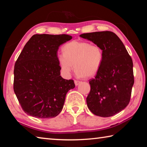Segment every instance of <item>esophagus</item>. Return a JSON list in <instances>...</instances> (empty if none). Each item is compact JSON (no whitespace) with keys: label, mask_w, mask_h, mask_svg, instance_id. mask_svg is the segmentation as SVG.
<instances>
[{"label":"esophagus","mask_w":147,"mask_h":147,"mask_svg":"<svg viewBox=\"0 0 147 147\" xmlns=\"http://www.w3.org/2000/svg\"><path fill=\"white\" fill-rule=\"evenodd\" d=\"M81 82L80 81H78V80H74V84H75V86H78V84L80 83Z\"/></svg>","instance_id":"obj_1"}]
</instances>
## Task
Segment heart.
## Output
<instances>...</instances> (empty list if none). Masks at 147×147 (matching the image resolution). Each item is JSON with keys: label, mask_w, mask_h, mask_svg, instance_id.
<instances>
[{"label": "heart", "mask_w": 147, "mask_h": 147, "mask_svg": "<svg viewBox=\"0 0 147 147\" xmlns=\"http://www.w3.org/2000/svg\"><path fill=\"white\" fill-rule=\"evenodd\" d=\"M63 54L58 55V61L62 73L66 76L70 75L74 66L79 76H93L103 61V50L98 45L88 42H69L63 47Z\"/></svg>", "instance_id": "obj_1"}]
</instances>
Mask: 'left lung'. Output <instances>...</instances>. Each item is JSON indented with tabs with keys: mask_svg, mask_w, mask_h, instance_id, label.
Returning a JSON list of instances; mask_svg holds the SVG:
<instances>
[{
	"mask_svg": "<svg viewBox=\"0 0 147 147\" xmlns=\"http://www.w3.org/2000/svg\"><path fill=\"white\" fill-rule=\"evenodd\" d=\"M98 45L104 58L95 78L89 80L91 90L87 105L94 115L108 117L121 111L129 104L134 83L133 62L124 44L112 32L80 35Z\"/></svg>",
	"mask_w": 147,
	"mask_h": 147,
	"instance_id": "1",
	"label": "left lung"
}]
</instances>
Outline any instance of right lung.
<instances>
[{
    "instance_id": "add662e5",
    "label": "right lung",
    "mask_w": 147,
    "mask_h": 147,
    "mask_svg": "<svg viewBox=\"0 0 147 147\" xmlns=\"http://www.w3.org/2000/svg\"><path fill=\"white\" fill-rule=\"evenodd\" d=\"M71 39L67 34H35L24 45L15 64L13 90L28 115L49 119L61 111L67 93L75 85L60 76L57 52Z\"/></svg>"
}]
</instances>
